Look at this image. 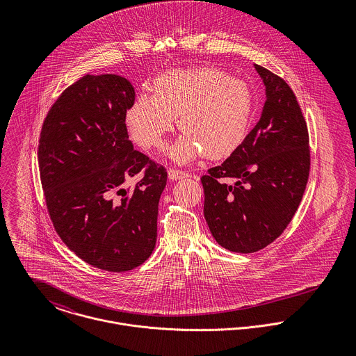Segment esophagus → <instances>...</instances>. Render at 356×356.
Returning <instances> with one entry per match:
<instances>
[{
	"label": "esophagus",
	"mask_w": 356,
	"mask_h": 356,
	"mask_svg": "<svg viewBox=\"0 0 356 356\" xmlns=\"http://www.w3.org/2000/svg\"><path fill=\"white\" fill-rule=\"evenodd\" d=\"M189 174L186 171H182V170H178V168H170L168 170V178L170 179H182V178H186Z\"/></svg>",
	"instance_id": "esophagus-1"
}]
</instances>
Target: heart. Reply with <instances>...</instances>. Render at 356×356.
I'll return each instance as SVG.
<instances>
[{"mask_svg": "<svg viewBox=\"0 0 356 356\" xmlns=\"http://www.w3.org/2000/svg\"><path fill=\"white\" fill-rule=\"evenodd\" d=\"M252 111L254 96L244 81L200 67L159 75L153 96L141 95L127 111L126 123L137 144L160 149L178 118L184 134L171 149L175 160L188 161L202 153L222 159L244 141Z\"/></svg>", "mask_w": 356, "mask_h": 356, "instance_id": "b5f03b06", "label": "heart"}]
</instances>
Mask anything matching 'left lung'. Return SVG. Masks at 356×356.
<instances>
[{"mask_svg": "<svg viewBox=\"0 0 356 356\" xmlns=\"http://www.w3.org/2000/svg\"><path fill=\"white\" fill-rule=\"evenodd\" d=\"M254 68L267 95L261 118L234 152L202 177L208 227L219 245L240 254L263 250L284 233L311 167L307 122L293 90L270 70Z\"/></svg>", "mask_w": 356, "mask_h": 356, "instance_id": "8db88e82", "label": "left lung"}]
</instances>
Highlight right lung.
Instances as JSON below:
<instances>
[{"instance_id":"right-lung-1","label":"right lung","mask_w":356,"mask_h":356,"mask_svg":"<svg viewBox=\"0 0 356 356\" xmlns=\"http://www.w3.org/2000/svg\"><path fill=\"white\" fill-rule=\"evenodd\" d=\"M133 85L113 74L85 75L51 105L40 136L38 165L53 227L93 267L123 273L143 264L157 236L167 170L134 151L126 113ZM141 172L133 188L122 184Z\"/></svg>"}]
</instances>
